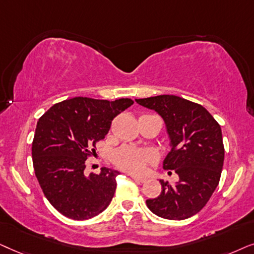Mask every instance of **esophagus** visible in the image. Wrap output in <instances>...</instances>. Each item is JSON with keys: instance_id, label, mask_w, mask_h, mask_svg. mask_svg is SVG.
<instances>
[{"instance_id": "34e87169", "label": "esophagus", "mask_w": 254, "mask_h": 254, "mask_svg": "<svg viewBox=\"0 0 254 254\" xmlns=\"http://www.w3.org/2000/svg\"><path fill=\"white\" fill-rule=\"evenodd\" d=\"M131 178H132V179H133V180L137 182V184H144V182H146V179H145V178H139V177H133V175H132V177H131Z\"/></svg>"}]
</instances>
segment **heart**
Listing matches in <instances>:
<instances>
[{
	"instance_id": "1",
	"label": "heart",
	"mask_w": 254,
	"mask_h": 254,
	"mask_svg": "<svg viewBox=\"0 0 254 254\" xmlns=\"http://www.w3.org/2000/svg\"><path fill=\"white\" fill-rule=\"evenodd\" d=\"M155 160L151 151L123 146L113 154V161L118 168L131 174H141Z\"/></svg>"
}]
</instances>
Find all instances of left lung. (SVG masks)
I'll use <instances>...</instances> for the list:
<instances>
[{"label":"left lung","mask_w":254,"mask_h":254,"mask_svg":"<svg viewBox=\"0 0 254 254\" xmlns=\"http://www.w3.org/2000/svg\"><path fill=\"white\" fill-rule=\"evenodd\" d=\"M136 102L164 118L172 146L164 168L180 178L175 186L160 180V195L146 200L147 207L166 219L191 217L207 204L221 179L224 162L221 125L201 104L175 95Z\"/></svg>","instance_id":"obj_1"}]
</instances>
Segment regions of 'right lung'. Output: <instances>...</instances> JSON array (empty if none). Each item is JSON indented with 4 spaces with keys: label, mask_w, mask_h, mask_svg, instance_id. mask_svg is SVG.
Here are the masks:
<instances>
[{
    "label": "right lung",
    "mask_w": 254,
    "mask_h": 254,
    "mask_svg": "<svg viewBox=\"0 0 254 254\" xmlns=\"http://www.w3.org/2000/svg\"><path fill=\"white\" fill-rule=\"evenodd\" d=\"M132 104L130 99L74 97L56 103L37 122L33 170L45 197L62 215L83 221L109 205L120 173L103 167L100 174L86 177V160L114 118Z\"/></svg>",
    "instance_id": "obj_1"
}]
</instances>
